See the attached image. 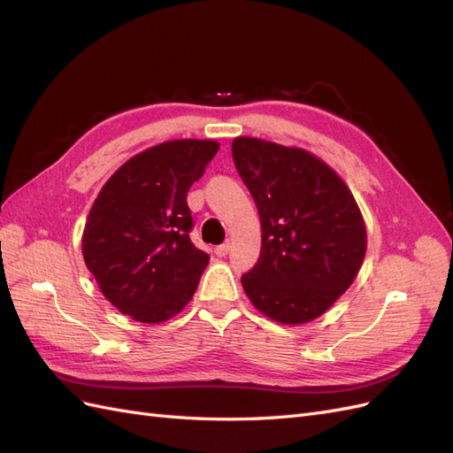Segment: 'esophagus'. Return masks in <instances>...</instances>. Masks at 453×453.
I'll return each mask as SVG.
<instances>
[{
	"label": "esophagus",
	"instance_id": "obj_1",
	"mask_svg": "<svg viewBox=\"0 0 453 453\" xmlns=\"http://www.w3.org/2000/svg\"><path fill=\"white\" fill-rule=\"evenodd\" d=\"M228 251H230V243H228V242H226V243H221V245H217V248H215V255H217V257H226Z\"/></svg>",
	"mask_w": 453,
	"mask_h": 453
}]
</instances>
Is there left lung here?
I'll return each mask as SVG.
<instances>
[{
	"mask_svg": "<svg viewBox=\"0 0 453 453\" xmlns=\"http://www.w3.org/2000/svg\"><path fill=\"white\" fill-rule=\"evenodd\" d=\"M232 158L257 203L263 242L242 276L266 318L303 325L319 318L357 278L366 228L342 177L298 147L257 138L232 142Z\"/></svg>",
	"mask_w": 453,
	"mask_h": 453,
	"instance_id": "left-lung-1",
	"label": "left lung"
}]
</instances>
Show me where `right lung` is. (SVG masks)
Listing matches in <instances>:
<instances>
[{
	"instance_id": "1",
	"label": "right lung",
	"mask_w": 453,
	"mask_h": 453,
	"mask_svg": "<svg viewBox=\"0 0 453 453\" xmlns=\"http://www.w3.org/2000/svg\"><path fill=\"white\" fill-rule=\"evenodd\" d=\"M213 140H173L142 150L109 177L83 230V258L120 313L162 323L193 298L208 253L188 232L190 185L217 155Z\"/></svg>"
}]
</instances>
